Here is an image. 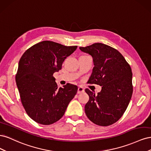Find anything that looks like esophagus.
<instances>
[{"label":"esophagus","mask_w":151,"mask_h":151,"mask_svg":"<svg viewBox=\"0 0 151 151\" xmlns=\"http://www.w3.org/2000/svg\"><path fill=\"white\" fill-rule=\"evenodd\" d=\"M84 91V89L83 88V87L81 86H79L78 87V90H77V93L79 94L81 93H83Z\"/></svg>","instance_id":"1"}]
</instances>
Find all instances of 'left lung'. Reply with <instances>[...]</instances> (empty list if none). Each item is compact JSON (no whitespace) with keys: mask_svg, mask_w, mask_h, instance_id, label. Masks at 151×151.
Wrapping results in <instances>:
<instances>
[{"mask_svg":"<svg viewBox=\"0 0 151 151\" xmlns=\"http://www.w3.org/2000/svg\"><path fill=\"white\" fill-rule=\"evenodd\" d=\"M79 49L90 55L93 60L94 67L88 83L101 86L97 95L86 89L89 97L84 108L86 115L98 125H112L123 115L132 98L130 66L118 50L105 44L96 43Z\"/></svg>","mask_w":151,"mask_h":151,"instance_id":"1","label":"left lung"}]
</instances>
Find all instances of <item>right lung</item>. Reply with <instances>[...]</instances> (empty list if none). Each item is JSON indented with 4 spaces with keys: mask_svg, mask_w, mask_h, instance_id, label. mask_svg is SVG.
Segmentation results:
<instances>
[{
    "mask_svg": "<svg viewBox=\"0 0 151 151\" xmlns=\"http://www.w3.org/2000/svg\"><path fill=\"white\" fill-rule=\"evenodd\" d=\"M77 48L43 41L27 50L20 59L16 82L21 102L28 116L40 124L60 120L77 92V86L70 84L58 89L53 76Z\"/></svg>",
    "mask_w": 151,
    "mask_h": 151,
    "instance_id": "obj_1",
    "label": "right lung"
}]
</instances>
